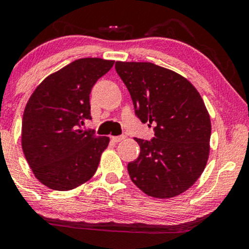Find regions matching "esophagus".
<instances>
[{"label": "esophagus", "instance_id": "34e87169", "mask_svg": "<svg viewBox=\"0 0 249 249\" xmlns=\"http://www.w3.org/2000/svg\"><path fill=\"white\" fill-rule=\"evenodd\" d=\"M111 139H112L115 142H119L124 141L125 137L124 136H113V137H111Z\"/></svg>", "mask_w": 249, "mask_h": 249}]
</instances>
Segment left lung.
<instances>
[{"mask_svg": "<svg viewBox=\"0 0 249 249\" xmlns=\"http://www.w3.org/2000/svg\"><path fill=\"white\" fill-rule=\"evenodd\" d=\"M136 115L154 125L152 141L134 138L141 153L128 162L133 184L147 196L168 199L193 186L210 157L211 118L190 81L148 62H116Z\"/></svg>", "mask_w": 249, "mask_h": 249, "instance_id": "8db88e82", "label": "left lung"}]
</instances>
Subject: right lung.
<instances>
[{
  "instance_id": "1",
  "label": "right lung",
  "mask_w": 249,
  "mask_h": 249,
  "mask_svg": "<svg viewBox=\"0 0 249 249\" xmlns=\"http://www.w3.org/2000/svg\"><path fill=\"white\" fill-rule=\"evenodd\" d=\"M115 64L102 58L76 59L35 89L22 119V150L34 174L55 191H70L93 177L108 137L81 126L90 116V92Z\"/></svg>"
}]
</instances>
